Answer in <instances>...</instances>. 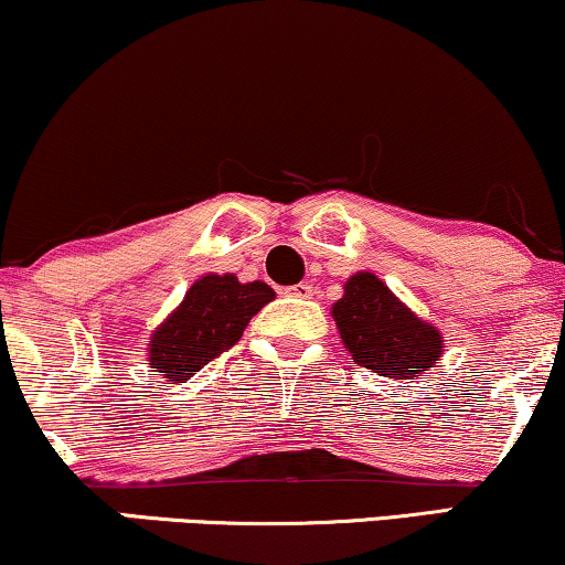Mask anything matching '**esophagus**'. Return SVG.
Segmentation results:
<instances>
[{"label":"esophagus","instance_id":"1","mask_svg":"<svg viewBox=\"0 0 565 565\" xmlns=\"http://www.w3.org/2000/svg\"><path fill=\"white\" fill-rule=\"evenodd\" d=\"M288 296H294V298H311V296H315V288H311L309 282H298V285H294V288H288Z\"/></svg>","mask_w":565,"mask_h":565}]
</instances>
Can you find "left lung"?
<instances>
[{"mask_svg":"<svg viewBox=\"0 0 565 565\" xmlns=\"http://www.w3.org/2000/svg\"><path fill=\"white\" fill-rule=\"evenodd\" d=\"M330 315L353 361L382 377H422L445 351L443 332L411 311L374 271L348 277Z\"/></svg>","mask_w":565,"mask_h":565,"instance_id":"left-lung-1","label":"left lung"}]
</instances>
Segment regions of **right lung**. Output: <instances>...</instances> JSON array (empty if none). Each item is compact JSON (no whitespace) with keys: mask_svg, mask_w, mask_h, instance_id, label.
Here are the masks:
<instances>
[{"mask_svg":"<svg viewBox=\"0 0 565 565\" xmlns=\"http://www.w3.org/2000/svg\"><path fill=\"white\" fill-rule=\"evenodd\" d=\"M275 301L267 282H241L235 275L199 277L183 301L149 338V364L167 382H183L235 345L256 311Z\"/></svg>","mask_w":565,"mask_h":565,"instance_id":"1","label":"right lung"}]
</instances>
